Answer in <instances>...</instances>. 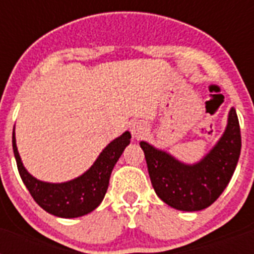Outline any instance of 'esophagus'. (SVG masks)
Instances as JSON below:
<instances>
[{
	"mask_svg": "<svg viewBox=\"0 0 254 254\" xmlns=\"http://www.w3.org/2000/svg\"><path fill=\"white\" fill-rule=\"evenodd\" d=\"M130 131H131V135H133V137H134L135 139L142 138L143 135L146 134L147 125L145 123H142V121L134 123V124H133V125H131Z\"/></svg>",
	"mask_w": 254,
	"mask_h": 254,
	"instance_id": "34e87169",
	"label": "esophagus"
}]
</instances>
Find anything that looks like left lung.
I'll return each mask as SVG.
<instances>
[{
  "mask_svg": "<svg viewBox=\"0 0 254 254\" xmlns=\"http://www.w3.org/2000/svg\"><path fill=\"white\" fill-rule=\"evenodd\" d=\"M155 193L181 211H200L220 196L232 178L241 150L240 124L231 109L225 133L200 162L187 166L165 151L141 142Z\"/></svg>",
  "mask_w": 254,
  "mask_h": 254,
  "instance_id": "8db88e82",
  "label": "left lung"
}]
</instances>
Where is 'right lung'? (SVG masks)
<instances>
[{
    "mask_svg": "<svg viewBox=\"0 0 254 254\" xmlns=\"http://www.w3.org/2000/svg\"><path fill=\"white\" fill-rule=\"evenodd\" d=\"M130 138V133L125 131L104 149L87 173L73 181L58 185L38 181L26 171L18 154L14 131L13 151L22 181L38 205L51 215L69 219L87 215L101 203L108 190L112 170L124 149L129 145Z\"/></svg>",
    "mask_w": 254,
    "mask_h": 254,
    "instance_id": "1",
    "label": "right lung"
}]
</instances>
